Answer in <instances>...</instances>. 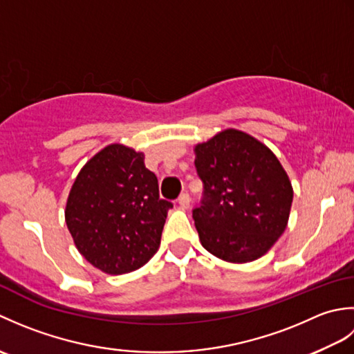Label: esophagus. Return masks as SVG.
I'll list each match as a JSON object with an SVG mask.
<instances>
[{
    "instance_id": "obj_1",
    "label": "esophagus",
    "mask_w": 354,
    "mask_h": 354,
    "mask_svg": "<svg viewBox=\"0 0 354 354\" xmlns=\"http://www.w3.org/2000/svg\"><path fill=\"white\" fill-rule=\"evenodd\" d=\"M178 204L181 205L184 209H187L190 207V194L189 193H183L181 196L178 198Z\"/></svg>"
}]
</instances>
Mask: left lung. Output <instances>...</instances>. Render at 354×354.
I'll use <instances>...</instances> for the list:
<instances>
[{
    "label": "left lung",
    "instance_id": "1",
    "mask_svg": "<svg viewBox=\"0 0 354 354\" xmlns=\"http://www.w3.org/2000/svg\"><path fill=\"white\" fill-rule=\"evenodd\" d=\"M204 198L193 209L202 246L230 263L265 255L288 227L293 199L272 150L237 129L194 147Z\"/></svg>",
    "mask_w": 354,
    "mask_h": 354
}]
</instances>
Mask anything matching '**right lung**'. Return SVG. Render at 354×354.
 <instances>
[{
  "label": "right lung",
  "instance_id": "1",
  "mask_svg": "<svg viewBox=\"0 0 354 354\" xmlns=\"http://www.w3.org/2000/svg\"><path fill=\"white\" fill-rule=\"evenodd\" d=\"M171 207L160 198L145 153L109 145L79 171L66 201L65 222L79 252L94 268L120 275L153 257Z\"/></svg>",
  "mask_w": 354,
  "mask_h": 354
}]
</instances>
